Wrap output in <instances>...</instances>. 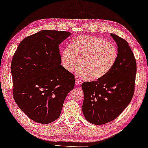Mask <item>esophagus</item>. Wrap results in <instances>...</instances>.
<instances>
[{
  "mask_svg": "<svg viewBox=\"0 0 148 148\" xmlns=\"http://www.w3.org/2000/svg\"><path fill=\"white\" fill-rule=\"evenodd\" d=\"M81 84V81H80V80H79V79H76V80H75V84H76V85L78 86V85H80Z\"/></svg>",
  "mask_w": 148,
  "mask_h": 148,
  "instance_id": "esophagus-1",
  "label": "esophagus"
}]
</instances>
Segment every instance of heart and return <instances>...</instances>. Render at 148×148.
Listing matches in <instances>:
<instances>
[{
    "instance_id": "1",
    "label": "heart",
    "mask_w": 148,
    "mask_h": 148,
    "mask_svg": "<svg viewBox=\"0 0 148 148\" xmlns=\"http://www.w3.org/2000/svg\"><path fill=\"white\" fill-rule=\"evenodd\" d=\"M117 48L113 43L94 36H79L73 40L61 56L63 67L73 72L80 66L78 77L98 80L110 72L117 59Z\"/></svg>"
}]
</instances>
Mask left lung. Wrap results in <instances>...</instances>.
Masks as SVG:
<instances>
[{"instance_id":"left-lung-1","label":"left lung","mask_w":148,"mask_h":148,"mask_svg":"<svg viewBox=\"0 0 148 148\" xmlns=\"http://www.w3.org/2000/svg\"><path fill=\"white\" fill-rule=\"evenodd\" d=\"M117 45V59L103 78L82 84L83 112L88 122L103 125L117 118L127 107L134 95L136 62L125 39L110 33Z\"/></svg>"}]
</instances>
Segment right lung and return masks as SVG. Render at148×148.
I'll return each instance as SVG.
<instances>
[{"label":"right lung","instance_id":"1","mask_svg":"<svg viewBox=\"0 0 148 148\" xmlns=\"http://www.w3.org/2000/svg\"><path fill=\"white\" fill-rule=\"evenodd\" d=\"M67 31L42 30L19 43L11 64L14 100L34 121L48 124L60 117L75 79L61 65L59 45Z\"/></svg>","mask_w":148,"mask_h":148}]
</instances>
